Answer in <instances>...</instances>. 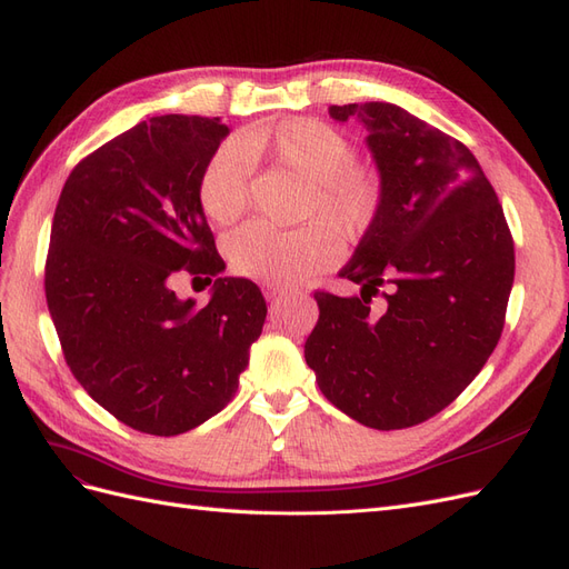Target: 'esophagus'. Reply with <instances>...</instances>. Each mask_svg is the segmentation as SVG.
<instances>
[{"instance_id":"obj_1","label":"esophagus","mask_w":569,"mask_h":569,"mask_svg":"<svg viewBox=\"0 0 569 569\" xmlns=\"http://www.w3.org/2000/svg\"><path fill=\"white\" fill-rule=\"evenodd\" d=\"M291 289H287V287H282V284H268V289H266V297L270 299V301H280V299H284L287 295H289Z\"/></svg>"}]
</instances>
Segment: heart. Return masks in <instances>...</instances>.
<instances>
[{
	"mask_svg": "<svg viewBox=\"0 0 569 569\" xmlns=\"http://www.w3.org/2000/svg\"><path fill=\"white\" fill-rule=\"evenodd\" d=\"M272 159L308 182L303 218H320L295 230L249 222L226 242L228 261L242 278L263 284H297L330 268L339 258L331 229L358 242L380 220L387 203V180L372 163L356 161V144L318 118H287L266 130L228 140L206 159L197 180V201L213 222L228 226L249 203L251 157ZM327 219L331 229L321 222Z\"/></svg>",
	"mask_w": 569,
	"mask_h": 569,
	"instance_id": "heart-1",
	"label": "heart"
}]
</instances>
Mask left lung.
<instances>
[{"label": "left lung", "mask_w": 569, "mask_h": 569, "mask_svg": "<svg viewBox=\"0 0 569 569\" xmlns=\"http://www.w3.org/2000/svg\"><path fill=\"white\" fill-rule=\"evenodd\" d=\"M330 116L368 130L387 203L339 272L360 297L316 291L320 318L303 356L341 412L406 429L453 403L493 353L515 278L512 234L485 170L451 134L387 101Z\"/></svg>", "instance_id": "8db88e82"}]
</instances>
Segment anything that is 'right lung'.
Here are the masks:
<instances>
[{
  "label": "right lung",
  "mask_w": 569,
  "mask_h": 569,
  "mask_svg": "<svg viewBox=\"0 0 569 569\" xmlns=\"http://www.w3.org/2000/svg\"><path fill=\"white\" fill-rule=\"evenodd\" d=\"M220 118L153 116L101 144L68 176L51 220L44 295L76 380L137 432L176 437L226 408L261 337L266 299L219 278L212 301L174 297L180 269L226 263L197 201Z\"/></svg>",
  "instance_id": "right-lung-1"
}]
</instances>
